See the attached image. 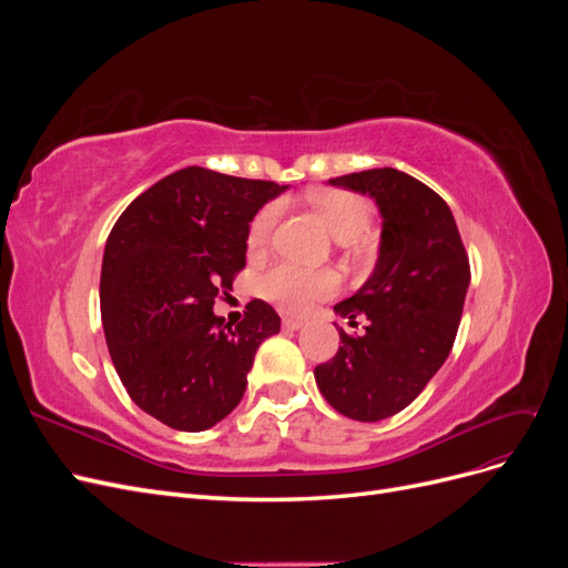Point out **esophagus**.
<instances>
[{
    "label": "esophagus",
    "instance_id": "obj_1",
    "mask_svg": "<svg viewBox=\"0 0 568 568\" xmlns=\"http://www.w3.org/2000/svg\"><path fill=\"white\" fill-rule=\"evenodd\" d=\"M282 324H284V329L296 332V329H301V326H303V320L301 317H284Z\"/></svg>",
    "mask_w": 568,
    "mask_h": 568
}]
</instances>
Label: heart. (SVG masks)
I'll return each instance as SVG.
<instances>
[{
    "mask_svg": "<svg viewBox=\"0 0 568 568\" xmlns=\"http://www.w3.org/2000/svg\"><path fill=\"white\" fill-rule=\"evenodd\" d=\"M307 201H311L315 213L322 217L326 230H329L334 239H338L343 244L363 239L372 225V217H374L372 203L365 196L346 192V189H326V192H315ZM280 217H282L280 201L265 203L263 209L253 215L248 234H246L248 251L257 253L267 246ZM257 288H261L263 298L282 307V311L305 313L315 301H322L334 294L338 288V277L336 272L326 267L307 270L294 263H280L263 274Z\"/></svg>",
    "mask_w": 568,
    "mask_h": 568,
    "instance_id": "obj_1",
    "label": "heart"
}]
</instances>
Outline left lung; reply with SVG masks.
I'll list each match as a JSON object with an SVG mask.
<instances>
[{"mask_svg": "<svg viewBox=\"0 0 568 568\" xmlns=\"http://www.w3.org/2000/svg\"><path fill=\"white\" fill-rule=\"evenodd\" d=\"M369 194L384 217L379 261L355 296L336 305L363 334L338 329L329 363L315 382L341 415L379 422L398 415L448 359L459 329L471 270L455 217L434 189L395 168L329 180Z\"/></svg>", "mask_w": 568, "mask_h": 568, "instance_id": "left-lung-1", "label": "left lung"}]
</instances>
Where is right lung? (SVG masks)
I'll list each match as a JSON object with an SVG mask.
<instances>
[{
	"label": "right lung",
	"instance_id": "obj_1",
	"mask_svg": "<svg viewBox=\"0 0 568 568\" xmlns=\"http://www.w3.org/2000/svg\"><path fill=\"white\" fill-rule=\"evenodd\" d=\"M284 189L192 165L136 196L109 234L99 286L109 353L130 398L170 428L225 419L261 343L280 334L261 298L236 326L213 305L246 267L248 222Z\"/></svg>",
	"mask_w": 568,
	"mask_h": 568
}]
</instances>
